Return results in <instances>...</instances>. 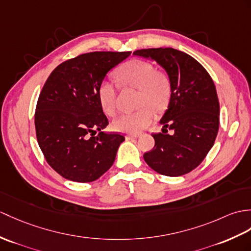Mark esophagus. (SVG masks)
Masks as SVG:
<instances>
[{"mask_svg": "<svg viewBox=\"0 0 251 251\" xmlns=\"http://www.w3.org/2000/svg\"><path fill=\"white\" fill-rule=\"evenodd\" d=\"M139 137V135H127L126 136V139L127 140H131V139H136V138H138Z\"/></svg>", "mask_w": 251, "mask_h": 251, "instance_id": "esophagus-1", "label": "esophagus"}]
</instances>
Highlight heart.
<instances>
[{
    "instance_id": "obj_1",
    "label": "heart",
    "mask_w": 251,
    "mask_h": 251,
    "mask_svg": "<svg viewBox=\"0 0 251 251\" xmlns=\"http://www.w3.org/2000/svg\"><path fill=\"white\" fill-rule=\"evenodd\" d=\"M115 78L124 86L138 89L139 110L125 113L113 121L115 131L136 133L147 128L157 112L164 111L170 102L172 85L168 75L157 72L152 64L141 60H131L121 65L115 72ZM98 100L107 115H114L116 111V89L109 81L99 84Z\"/></svg>"
}]
</instances>
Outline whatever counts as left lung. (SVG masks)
<instances>
[{
    "instance_id": "8db88e82",
    "label": "left lung",
    "mask_w": 251,
    "mask_h": 251,
    "mask_svg": "<svg viewBox=\"0 0 251 251\" xmlns=\"http://www.w3.org/2000/svg\"><path fill=\"white\" fill-rule=\"evenodd\" d=\"M133 54L152 59L170 78L172 95L160 120L162 132L145 162L162 176H180L199 166L214 145L219 128V101L211 75L189 54L173 48L141 49ZM172 130L171 135L167 129Z\"/></svg>"
}]
</instances>
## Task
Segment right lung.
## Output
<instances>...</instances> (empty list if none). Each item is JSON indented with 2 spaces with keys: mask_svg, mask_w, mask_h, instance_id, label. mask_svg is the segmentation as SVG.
<instances>
[{
  "mask_svg": "<svg viewBox=\"0 0 251 251\" xmlns=\"http://www.w3.org/2000/svg\"><path fill=\"white\" fill-rule=\"evenodd\" d=\"M130 53L80 54L60 64L47 79L35 111V129L47 162L64 178L93 182L113 165L125 138L101 131L109 122L97 91L110 69Z\"/></svg>",
  "mask_w": 251,
  "mask_h": 251,
  "instance_id": "obj_1",
  "label": "right lung"
}]
</instances>
